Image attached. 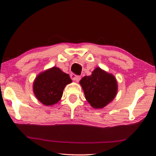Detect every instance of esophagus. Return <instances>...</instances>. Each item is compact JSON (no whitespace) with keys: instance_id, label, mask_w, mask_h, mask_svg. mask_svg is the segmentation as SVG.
<instances>
[{"instance_id":"obj_1","label":"esophagus","mask_w":156,"mask_h":156,"mask_svg":"<svg viewBox=\"0 0 156 156\" xmlns=\"http://www.w3.org/2000/svg\"><path fill=\"white\" fill-rule=\"evenodd\" d=\"M70 78H71V79L72 80H74V81L77 82H78L80 80V79H81V77L80 76L76 75V74H74L73 73L70 74Z\"/></svg>"}]
</instances>
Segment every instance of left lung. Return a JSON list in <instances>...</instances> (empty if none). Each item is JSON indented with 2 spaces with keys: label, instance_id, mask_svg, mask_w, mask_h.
<instances>
[{
  "label": "left lung",
  "instance_id": "obj_1",
  "mask_svg": "<svg viewBox=\"0 0 156 156\" xmlns=\"http://www.w3.org/2000/svg\"><path fill=\"white\" fill-rule=\"evenodd\" d=\"M86 99L91 106L103 108L114 99L118 91L116 79L100 68H96L90 76L80 81Z\"/></svg>",
  "mask_w": 156,
  "mask_h": 156
}]
</instances>
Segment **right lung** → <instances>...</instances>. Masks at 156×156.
<instances>
[{
	"label": "right lung",
	"mask_w": 156,
	"mask_h": 156,
	"mask_svg": "<svg viewBox=\"0 0 156 156\" xmlns=\"http://www.w3.org/2000/svg\"><path fill=\"white\" fill-rule=\"evenodd\" d=\"M71 82L69 75L54 66L37 76L33 84L34 94L42 104L52 106L58 102L65 86Z\"/></svg>",
	"instance_id": "add662e5"
}]
</instances>
